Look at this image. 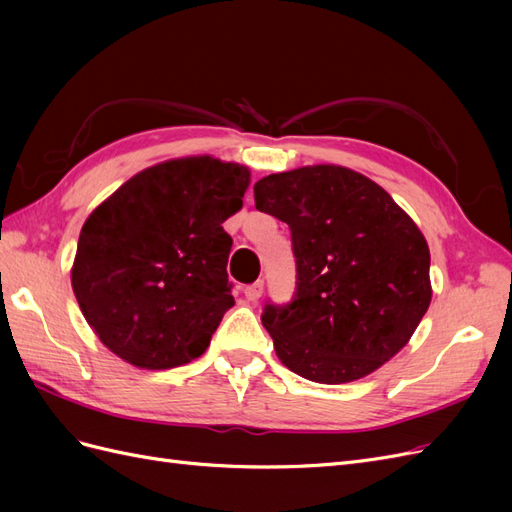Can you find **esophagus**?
I'll return each instance as SVG.
<instances>
[{"label": "esophagus", "mask_w": 512, "mask_h": 512, "mask_svg": "<svg viewBox=\"0 0 512 512\" xmlns=\"http://www.w3.org/2000/svg\"><path fill=\"white\" fill-rule=\"evenodd\" d=\"M262 290H265V282L262 280H258L256 284H252V286H247L245 290H243V294H245V299L247 301H252V303H256L260 297H262Z\"/></svg>", "instance_id": "1"}]
</instances>
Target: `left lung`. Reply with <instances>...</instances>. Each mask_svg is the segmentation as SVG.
Masks as SVG:
<instances>
[{
  "mask_svg": "<svg viewBox=\"0 0 512 512\" xmlns=\"http://www.w3.org/2000/svg\"><path fill=\"white\" fill-rule=\"evenodd\" d=\"M256 209L290 226L297 294L262 327L290 371L320 384L369 376L404 348L431 303L429 245L376 181L337 164L262 177Z\"/></svg>",
  "mask_w": 512,
  "mask_h": 512,
  "instance_id": "left-lung-1",
  "label": "left lung"
}]
</instances>
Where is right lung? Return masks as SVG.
<instances>
[{
    "label": "right lung",
    "mask_w": 512,
    "mask_h": 512,
    "mask_svg": "<svg viewBox=\"0 0 512 512\" xmlns=\"http://www.w3.org/2000/svg\"><path fill=\"white\" fill-rule=\"evenodd\" d=\"M250 168L213 156L153 164L89 213L70 271L100 342L141 369H170L209 348L226 309L232 239Z\"/></svg>",
    "instance_id": "right-lung-1"
}]
</instances>
